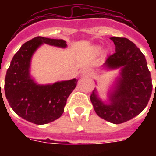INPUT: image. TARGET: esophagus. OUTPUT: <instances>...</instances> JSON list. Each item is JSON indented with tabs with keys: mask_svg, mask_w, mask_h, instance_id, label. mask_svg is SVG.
Wrapping results in <instances>:
<instances>
[{
	"mask_svg": "<svg viewBox=\"0 0 156 156\" xmlns=\"http://www.w3.org/2000/svg\"><path fill=\"white\" fill-rule=\"evenodd\" d=\"M91 73H92V72H91V69H85L82 72V74L83 76H90Z\"/></svg>",
	"mask_w": 156,
	"mask_h": 156,
	"instance_id": "esophagus-1",
	"label": "esophagus"
}]
</instances>
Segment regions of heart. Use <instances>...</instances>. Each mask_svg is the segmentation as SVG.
Here are the masks:
<instances>
[{
	"label": "heart",
	"mask_w": 156,
	"mask_h": 156,
	"mask_svg": "<svg viewBox=\"0 0 156 156\" xmlns=\"http://www.w3.org/2000/svg\"><path fill=\"white\" fill-rule=\"evenodd\" d=\"M98 51H99V50H98Z\"/></svg>",
	"instance_id": "heart-1"
}]
</instances>
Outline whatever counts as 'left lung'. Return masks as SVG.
Here are the masks:
<instances>
[{
  "label": "left lung",
  "instance_id": "obj_1",
  "mask_svg": "<svg viewBox=\"0 0 156 156\" xmlns=\"http://www.w3.org/2000/svg\"><path fill=\"white\" fill-rule=\"evenodd\" d=\"M116 52L108 56L104 67L108 70L121 69L120 76L108 93L105 104L94 90L90 101L98 116L113 124L124 123L143 112L152 92L151 76L145 56L126 38L112 37Z\"/></svg>",
  "mask_w": 156,
  "mask_h": 156
}]
</instances>
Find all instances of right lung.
I'll return each instance as SVG.
<instances>
[{
    "mask_svg": "<svg viewBox=\"0 0 156 156\" xmlns=\"http://www.w3.org/2000/svg\"><path fill=\"white\" fill-rule=\"evenodd\" d=\"M43 44L67 46L63 40L41 36L29 40L13 56L5 79V94L12 109L22 118L36 125L50 123L62 115L67 99L78 82L73 78L48 85L35 83L30 75V61Z\"/></svg>",
    "mask_w": 156,
    "mask_h": 156,
    "instance_id": "obj_1",
    "label": "right lung"
}]
</instances>
